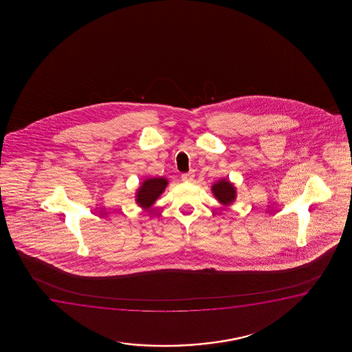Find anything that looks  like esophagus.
Returning <instances> with one entry per match:
<instances>
[{"label":"esophagus","mask_w":352,"mask_h":352,"mask_svg":"<svg viewBox=\"0 0 352 352\" xmlns=\"http://www.w3.org/2000/svg\"><path fill=\"white\" fill-rule=\"evenodd\" d=\"M193 178H195V173H193V170H190L188 173H184L183 175H182V179H183L184 182H186V183H188V182H192Z\"/></svg>","instance_id":"obj_1"}]
</instances>
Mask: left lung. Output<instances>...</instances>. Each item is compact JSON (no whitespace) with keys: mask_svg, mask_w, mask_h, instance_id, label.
I'll use <instances>...</instances> for the list:
<instances>
[{"mask_svg":"<svg viewBox=\"0 0 352 352\" xmlns=\"http://www.w3.org/2000/svg\"><path fill=\"white\" fill-rule=\"evenodd\" d=\"M212 191L217 201L223 206H230L236 199V188L226 179H221L217 184H214Z\"/></svg>","mask_w":352,"mask_h":352,"instance_id":"8db88e82","label":"left lung"}]
</instances>
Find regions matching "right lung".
<instances>
[{
    "label": "right lung",
    "mask_w": 352,
    "mask_h": 352,
    "mask_svg": "<svg viewBox=\"0 0 352 352\" xmlns=\"http://www.w3.org/2000/svg\"><path fill=\"white\" fill-rule=\"evenodd\" d=\"M167 179L149 178L144 180L135 193V202L140 207L149 209L155 201L164 192L167 186Z\"/></svg>",
    "instance_id": "add662e5"
}]
</instances>
